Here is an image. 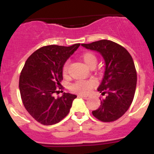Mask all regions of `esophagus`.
I'll use <instances>...</instances> for the list:
<instances>
[{"label": "esophagus", "instance_id": "obj_1", "mask_svg": "<svg viewBox=\"0 0 154 154\" xmlns=\"http://www.w3.org/2000/svg\"><path fill=\"white\" fill-rule=\"evenodd\" d=\"M79 97H82V98L83 99H88V96H86V95H82V94H80V95H78Z\"/></svg>", "mask_w": 154, "mask_h": 154}]
</instances>
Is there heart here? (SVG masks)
Returning <instances> with one entry per match:
<instances>
[{
  "label": "heart",
  "instance_id": "b5f03b06",
  "mask_svg": "<svg viewBox=\"0 0 154 154\" xmlns=\"http://www.w3.org/2000/svg\"><path fill=\"white\" fill-rule=\"evenodd\" d=\"M81 60L84 63L88 68H91V66H95L97 63V58L91 52H85L80 57ZM68 63L66 62L63 67V74L64 76H66L68 74ZM94 86V82L91 80H77L75 83L71 84V90L74 92L80 94H86L91 91V88Z\"/></svg>",
  "mask_w": 154,
  "mask_h": 154
}]
</instances>
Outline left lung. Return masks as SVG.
<instances>
[{"mask_svg": "<svg viewBox=\"0 0 154 154\" xmlns=\"http://www.w3.org/2000/svg\"><path fill=\"white\" fill-rule=\"evenodd\" d=\"M83 47L98 52L105 62L103 80L97 91L106 97L100 100L93 116L103 122H114L122 117L133 102L136 91L137 74L130 54L120 45L103 39Z\"/></svg>", "mask_w": 154, "mask_h": 154, "instance_id": "obj_1", "label": "left lung"}]
</instances>
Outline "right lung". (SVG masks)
I'll return each mask as SVG.
<instances>
[{"label":"right lung","instance_id":"obj_1","mask_svg":"<svg viewBox=\"0 0 154 154\" xmlns=\"http://www.w3.org/2000/svg\"><path fill=\"white\" fill-rule=\"evenodd\" d=\"M80 45L45 46L31 54L24 64L19 78L21 100L29 115L42 125H55L63 120L77 97L64 92L56 99L54 94L61 86L63 66Z\"/></svg>","mask_w":154,"mask_h":154}]
</instances>
